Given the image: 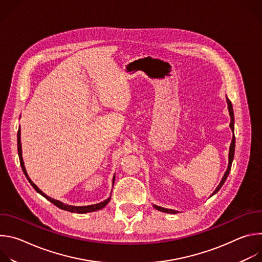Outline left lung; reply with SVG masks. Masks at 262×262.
I'll list each match as a JSON object with an SVG mask.
<instances>
[{
	"mask_svg": "<svg viewBox=\"0 0 262 262\" xmlns=\"http://www.w3.org/2000/svg\"><path fill=\"white\" fill-rule=\"evenodd\" d=\"M227 103H228L229 115H230V117H231L230 127H231V130L233 132V130H234V118H233L234 116H233V108H232V103H231V101H230L228 98H227ZM234 149H235V137H234V135H233V137H232V141H231V144H230V149H229V163H228V168H227V170H226L225 174H224V176H223V178H222V180H221L220 184L217 185V188H216V189H215V191L212 193V195H214L215 193H217V192H219V190L222 188V185L224 184V182H225V181H226V179H227V176H228V174H229V172H230V169H231V165H232L233 157H234ZM212 195H211V196H212ZM155 207H156L158 210L163 211V212H167V213H175V212H176L175 210L167 209V208L160 207V206H156V205H155Z\"/></svg>",
	"mask_w": 262,
	"mask_h": 262,
	"instance_id": "1",
	"label": "left lung"
}]
</instances>
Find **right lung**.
<instances>
[{
	"mask_svg": "<svg viewBox=\"0 0 262 262\" xmlns=\"http://www.w3.org/2000/svg\"><path fill=\"white\" fill-rule=\"evenodd\" d=\"M17 151H18V157H19V162H20V166H21V169L27 177V179L29 180V182L31 183V185L33 186V188L35 189V191L37 193H39L40 195H42L45 198H47L50 202H52L53 204H55L57 207L63 209V210H66V211H70V212H77V213H86V212H91V211H95V210H98V209H101L103 208L110 201V198L104 200L103 202H100L98 204H93V205H88V206H71V205H67V204H64L58 200H55L49 196H47L45 193H42L39 189L38 186H37L36 184L33 183V181L29 178V175L26 171V168H25V165H24V161H23V157H21V143H20V128H18L17 130ZM115 181V177L113 178V183Z\"/></svg>",
	"mask_w": 262,
	"mask_h": 262,
	"instance_id": "add662e5",
	"label": "right lung"
}]
</instances>
